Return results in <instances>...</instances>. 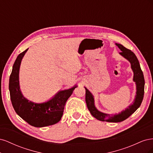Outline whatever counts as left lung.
<instances>
[{
  "label": "left lung",
  "instance_id": "obj_1",
  "mask_svg": "<svg viewBox=\"0 0 153 153\" xmlns=\"http://www.w3.org/2000/svg\"><path fill=\"white\" fill-rule=\"evenodd\" d=\"M118 48L121 50L119 53L128 59L131 63V69L134 73L133 80L136 82L137 85V95L135 101L133 104L128 106V108L123 111L121 113L117 115H111L102 113L97 110L94 103V98L92 94L85 88V101L87 108L89 109L91 115L96 119L101 121L111 122V123H119L124 121L133 114L137 108L140 106L143 100V94H144V85L145 80L143 77V72L140 68V66L137 57L131 50L125 48L122 45L116 43Z\"/></svg>",
  "mask_w": 153,
  "mask_h": 153
}]
</instances>
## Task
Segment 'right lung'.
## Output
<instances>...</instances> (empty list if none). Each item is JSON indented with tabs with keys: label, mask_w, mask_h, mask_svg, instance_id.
<instances>
[{
	"label": "right lung",
	"mask_w": 153,
	"mask_h": 153,
	"mask_svg": "<svg viewBox=\"0 0 153 153\" xmlns=\"http://www.w3.org/2000/svg\"><path fill=\"white\" fill-rule=\"evenodd\" d=\"M27 50L18 55L10 75L9 89L13 106L16 114L32 126L40 128L55 124L61 119L66 101L76 86L59 92L44 103H34L27 100L22 94L18 79L20 63Z\"/></svg>",
	"instance_id": "right-lung-1"
}]
</instances>
